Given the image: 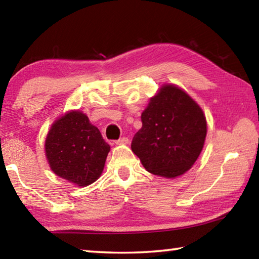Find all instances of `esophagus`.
Here are the masks:
<instances>
[{
    "label": "esophagus",
    "instance_id": "34e87169",
    "mask_svg": "<svg viewBox=\"0 0 259 259\" xmlns=\"http://www.w3.org/2000/svg\"><path fill=\"white\" fill-rule=\"evenodd\" d=\"M128 143H129L128 137H122V138H120L119 140H116V142H115V144H117V145H126Z\"/></svg>",
    "mask_w": 259,
    "mask_h": 259
}]
</instances>
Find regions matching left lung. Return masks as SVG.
I'll return each mask as SVG.
<instances>
[{"label": "left lung", "mask_w": 259, "mask_h": 259, "mask_svg": "<svg viewBox=\"0 0 259 259\" xmlns=\"http://www.w3.org/2000/svg\"><path fill=\"white\" fill-rule=\"evenodd\" d=\"M142 122L131 150L148 172L175 178L191 169L203 148L207 121L185 91L162 87L142 113Z\"/></svg>", "instance_id": "8db88e82"}]
</instances>
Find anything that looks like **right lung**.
Wrapping results in <instances>:
<instances>
[{
  "instance_id": "1",
  "label": "right lung",
  "mask_w": 259,
  "mask_h": 259,
  "mask_svg": "<svg viewBox=\"0 0 259 259\" xmlns=\"http://www.w3.org/2000/svg\"><path fill=\"white\" fill-rule=\"evenodd\" d=\"M45 147L52 171L77 186L97 181L111 150L97 126L80 111H71L55 121Z\"/></svg>"
}]
</instances>
